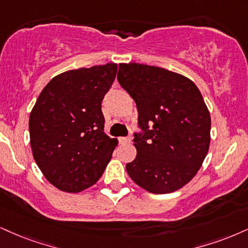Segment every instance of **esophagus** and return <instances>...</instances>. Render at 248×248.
I'll return each mask as SVG.
<instances>
[{"instance_id": "esophagus-1", "label": "esophagus", "mask_w": 248, "mask_h": 248, "mask_svg": "<svg viewBox=\"0 0 248 248\" xmlns=\"http://www.w3.org/2000/svg\"><path fill=\"white\" fill-rule=\"evenodd\" d=\"M119 142H121V143H130L131 138H129V137H125V138H119Z\"/></svg>"}]
</instances>
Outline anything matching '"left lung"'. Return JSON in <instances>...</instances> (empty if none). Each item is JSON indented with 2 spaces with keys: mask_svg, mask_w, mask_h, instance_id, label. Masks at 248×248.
Masks as SVG:
<instances>
[{
  "mask_svg": "<svg viewBox=\"0 0 248 248\" xmlns=\"http://www.w3.org/2000/svg\"><path fill=\"white\" fill-rule=\"evenodd\" d=\"M117 80L138 109L137 156L126 164L136 184L155 194L175 192L197 175L210 143V115L188 78L157 66L119 64Z\"/></svg>",
  "mask_w": 248,
  "mask_h": 248,
  "instance_id": "8db88e82",
  "label": "left lung"
}]
</instances>
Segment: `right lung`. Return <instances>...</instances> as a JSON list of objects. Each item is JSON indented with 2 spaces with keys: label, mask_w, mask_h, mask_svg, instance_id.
Here are the masks:
<instances>
[{
  "label": "right lung",
  "mask_w": 248,
  "mask_h": 248,
  "mask_svg": "<svg viewBox=\"0 0 248 248\" xmlns=\"http://www.w3.org/2000/svg\"><path fill=\"white\" fill-rule=\"evenodd\" d=\"M117 64L70 70L46 85L30 115L33 157L61 191L77 193L99 180L117 140L103 132L101 105Z\"/></svg>",
  "instance_id": "obj_1"
}]
</instances>
